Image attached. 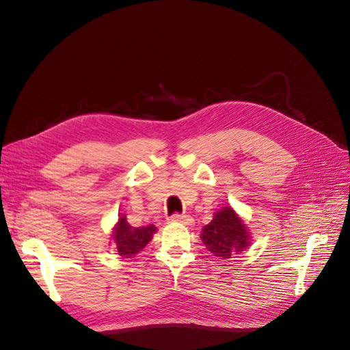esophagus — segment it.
<instances>
[{
	"label": "esophagus",
	"instance_id": "1",
	"mask_svg": "<svg viewBox=\"0 0 350 350\" xmlns=\"http://www.w3.org/2000/svg\"><path fill=\"white\" fill-rule=\"evenodd\" d=\"M171 220L172 221H179V224H185V225H191L193 224V219L191 217L185 216V215H178V213L172 215Z\"/></svg>",
	"mask_w": 350,
	"mask_h": 350
}]
</instances>
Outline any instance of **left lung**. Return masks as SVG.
Wrapping results in <instances>:
<instances>
[{
	"instance_id": "1",
	"label": "left lung",
	"mask_w": 350,
	"mask_h": 350,
	"mask_svg": "<svg viewBox=\"0 0 350 350\" xmlns=\"http://www.w3.org/2000/svg\"><path fill=\"white\" fill-rule=\"evenodd\" d=\"M206 248L221 260H228L250 247V232L232 207L217 210L213 220L201 230Z\"/></svg>"
}]
</instances>
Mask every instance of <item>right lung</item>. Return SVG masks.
<instances>
[{
    "instance_id": "obj_1",
    "label": "right lung",
    "mask_w": 350,
    "mask_h": 350,
    "mask_svg": "<svg viewBox=\"0 0 350 350\" xmlns=\"http://www.w3.org/2000/svg\"><path fill=\"white\" fill-rule=\"evenodd\" d=\"M156 230L154 225L134 228L126 221L125 216H121L112 232L113 247L124 258L133 257L152 241Z\"/></svg>"
}]
</instances>
